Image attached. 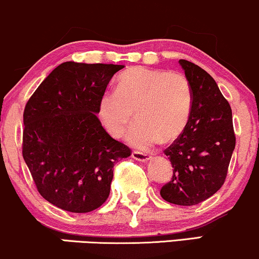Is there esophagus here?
I'll list each match as a JSON object with an SVG mask.
<instances>
[{
  "label": "esophagus",
  "mask_w": 259,
  "mask_h": 259,
  "mask_svg": "<svg viewBox=\"0 0 259 259\" xmlns=\"http://www.w3.org/2000/svg\"><path fill=\"white\" fill-rule=\"evenodd\" d=\"M132 158H135L136 161H139V162H143V163H145V162H148L151 157H150L149 155L143 154V152L133 151L132 152Z\"/></svg>",
  "instance_id": "obj_1"
}]
</instances>
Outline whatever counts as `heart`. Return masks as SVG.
<instances>
[{
    "instance_id": "b5f03b06",
    "label": "heart",
    "mask_w": 259,
    "mask_h": 259,
    "mask_svg": "<svg viewBox=\"0 0 259 259\" xmlns=\"http://www.w3.org/2000/svg\"><path fill=\"white\" fill-rule=\"evenodd\" d=\"M192 105L190 82L180 73L132 67L121 73L116 91H107L98 101V117L111 137L124 133L135 110L138 120L126 140L149 150L159 140L170 142L186 126Z\"/></svg>"
}]
</instances>
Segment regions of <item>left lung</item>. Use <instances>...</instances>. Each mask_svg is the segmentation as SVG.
Segmentation results:
<instances>
[{"label": "left lung", "instance_id": "1", "mask_svg": "<svg viewBox=\"0 0 259 259\" xmlns=\"http://www.w3.org/2000/svg\"><path fill=\"white\" fill-rule=\"evenodd\" d=\"M190 82L192 105L180 136L165 156L173 178L161 188V197L177 205H196L215 194L225 183L235 148L231 105L209 73L180 60Z\"/></svg>", "mask_w": 259, "mask_h": 259}]
</instances>
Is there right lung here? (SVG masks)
<instances>
[{
	"label": "right lung",
	"instance_id": "1",
	"mask_svg": "<svg viewBox=\"0 0 259 259\" xmlns=\"http://www.w3.org/2000/svg\"><path fill=\"white\" fill-rule=\"evenodd\" d=\"M124 66L63 62L24 110L22 156L38 192L69 212H90L110 193L115 163L131 149L108 135L98 101Z\"/></svg>",
	"mask_w": 259,
	"mask_h": 259
}]
</instances>
